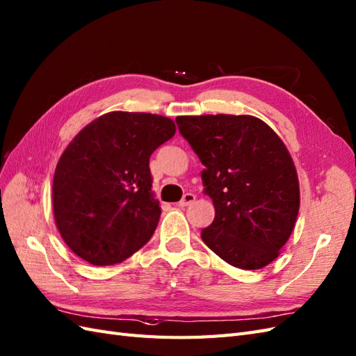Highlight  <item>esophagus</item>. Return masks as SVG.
<instances>
[{"label":"esophagus","instance_id":"1","mask_svg":"<svg viewBox=\"0 0 356 356\" xmlns=\"http://www.w3.org/2000/svg\"><path fill=\"white\" fill-rule=\"evenodd\" d=\"M194 201H195V195L194 194H185L184 198L179 201V206L180 207H186V206L192 204V202H194Z\"/></svg>","mask_w":356,"mask_h":356}]
</instances>
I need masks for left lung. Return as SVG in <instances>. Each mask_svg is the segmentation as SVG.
Segmentation results:
<instances>
[{"instance_id":"obj_1","label":"left lung","mask_w":356,"mask_h":356,"mask_svg":"<svg viewBox=\"0 0 356 356\" xmlns=\"http://www.w3.org/2000/svg\"><path fill=\"white\" fill-rule=\"evenodd\" d=\"M180 134L198 155L215 219L201 231L229 266L259 270L279 257L300 210L298 175L289 150L250 115L177 116Z\"/></svg>"}]
</instances>
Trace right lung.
<instances>
[{
    "label": "right lung",
    "instance_id": "obj_1",
    "mask_svg": "<svg viewBox=\"0 0 356 356\" xmlns=\"http://www.w3.org/2000/svg\"><path fill=\"white\" fill-rule=\"evenodd\" d=\"M176 134L170 118L110 111L94 119L60 155L54 216L65 245L92 266H113L143 248L161 216L149 158Z\"/></svg>",
    "mask_w": 356,
    "mask_h": 356
}]
</instances>
